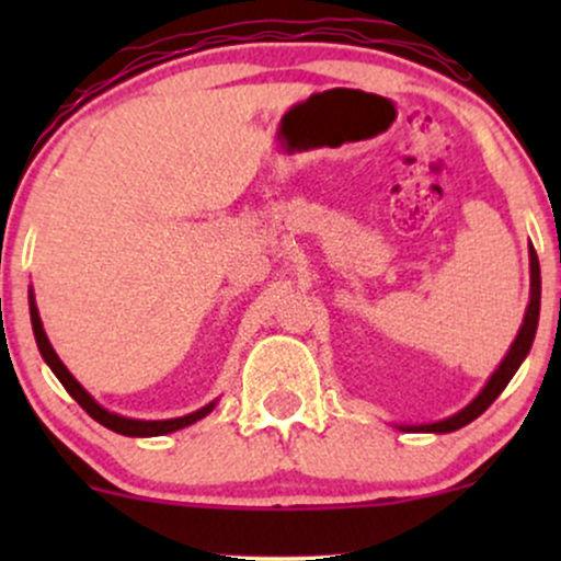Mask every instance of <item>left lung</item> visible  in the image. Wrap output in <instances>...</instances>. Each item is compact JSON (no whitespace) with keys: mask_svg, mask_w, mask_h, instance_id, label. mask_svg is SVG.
Here are the masks:
<instances>
[{"mask_svg":"<svg viewBox=\"0 0 561 561\" xmlns=\"http://www.w3.org/2000/svg\"><path fill=\"white\" fill-rule=\"evenodd\" d=\"M538 317H540V266H538L536 248L530 244V302H527V308H525V319H523V327H519L517 337H514L512 347L506 351L504 362L499 364V369H495L491 379L485 382V388H482L478 396H474L472 401L465 405V409L446 416V420L430 422V424H398V430H405V433H437V435H443V433H454V430H461L465 424L478 420L482 411H485L488 405H491L495 398L501 396V390L506 388L508 379L517 375L519 366H523L527 353H530V347H533V340H536Z\"/></svg>","mask_w":561,"mask_h":561,"instance_id":"1","label":"left lung"}]
</instances>
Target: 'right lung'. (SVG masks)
<instances>
[{
  "instance_id": "add662e5",
  "label": "right lung",
  "mask_w": 561,
  "mask_h": 561,
  "mask_svg": "<svg viewBox=\"0 0 561 561\" xmlns=\"http://www.w3.org/2000/svg\"><path fill=\"white\" fill-rule=\"evenodd\" d=\"M28 308H31V327H34V337H36V345H38V353H42V358L47 362L49 369L55 371V377L60 379L62 388L73 396V401L79 403L94 422H100L102 427L113 430V433H118V435H128V437H156V435L176 433V430H182V427H190V424L203 420V416H208L210 411L216 409L218 401H210L208 405H203V409L192 411V414H186V416H176V420H128V416L113 414V411H107L105 405L96 403L94 398L81 388L79 379L70 375L68 366L60 362V356L55 353V347H53V343H49L47 332H44V327H42V317H38L34 289H31V295H28Z\"/></svg>"
}]
</instances>
